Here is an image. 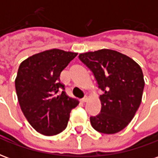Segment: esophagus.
Instances as JSON below:
<instances>
[{"label": "esophagus", "instance_id": "1", "mask_svg": "<svg viewBox=\"0 0 158 158\" xmlns=\"http://www.w3.org/2000/svg\"><path fill=\"white\" fill-rule=\"evenodd\" d=\"M87 100H88V97H87V96H85L84 98L81 99V102H87Z\"/></svg>", "mask_w": 158, "mask_h": 158}]
</instances>
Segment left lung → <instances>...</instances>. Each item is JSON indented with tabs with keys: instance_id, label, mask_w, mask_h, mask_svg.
I'll return each mask as SVG.
<instances>
[{
	"instance_id": "left-lung-1",
	"label": "left lung",
	"mask_w": 158,
	"mask_h": 158,
	"mask_svg": "<svg viewBox=\"0 0 158 158\" xmlns=\"http://www.w3.org/2000/svg\"><path fill=\"white\" fill-rule=\"evenodd\" d=\"M79 58L91 71L98 87L102 109L89 118L96 131L115 134L125 128L139 108L145 81L139 65L118 52L102 49L79 54Z\"/></svg>"
}]
</instances>
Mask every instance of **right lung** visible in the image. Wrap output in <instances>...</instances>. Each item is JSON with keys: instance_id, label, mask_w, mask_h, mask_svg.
Listing matches in <instances>:
<instances>
[{"instance_id": "obj_1", "label": "right lung", "mask_w": 158, "mask_h": 158, "mask_svg": "<svg viewBox=\"0 0 158 158\" xmlns=\"http://www.w3.org/2000/svg\"><path fill=\"white\" fill-rule=\"evenodd\" d=\"M78 53L52 49L21 62L15 88L23 115L37 132L56 135L68 125L70 112L79 101L69 97L59 76ZM61 89V93L59 91Z\"/></svg>"}]
</instances>
